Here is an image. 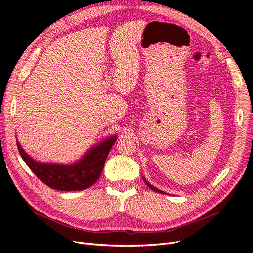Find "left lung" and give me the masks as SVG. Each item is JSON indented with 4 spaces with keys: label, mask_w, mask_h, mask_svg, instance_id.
<instances>
[{
    "label": "left lung",
    "mask_w": 253,
    "mask_h": 253,
    "mask_svg": "<svg viewBox=\"0 0 253 253\" xmlns=\"http://www.w3.org/2000/svg\"><path fill=\"white\" fill-rule=\"evenodd\" d=\"M145 183L147 184V186H148V187H150V188H151L152 190H154V191H157V192H160V193H163V191H160V190H158L157 188H155V187H153V186H152L151 184H148V183L146 182V180H145Z\"/></svg>",
    "instance_id": "left-lung-1"
}]
</instances>
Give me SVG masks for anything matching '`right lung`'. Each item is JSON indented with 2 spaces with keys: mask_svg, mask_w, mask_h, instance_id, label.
<instances>
[{
  "mask_svg": "<svg viewBox=\"0 0 253 253\" xmlns=\"http://www.w3.org/2000/svg\"><path fill=\"white\" fill-rule=\"evenodd\" d=\"M116 137L109 138L92 148L79 163L70 166L40 164L25 153L17 143L22 159L43 184L60 191L84 190L92 186L101 175L108 154Z\"/></svg>",
  "mask_w": 253,
  "mask_h": 253,
  "instance_id": "right-lung-1",
  "label": "right lung"
}]
</instances>
